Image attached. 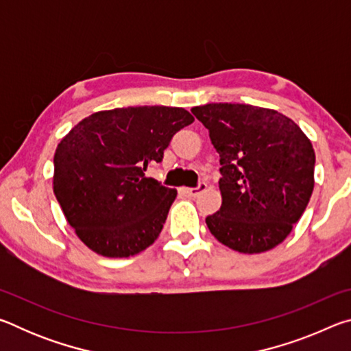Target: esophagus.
Instances as JSON below:
<instances>
[{"label": "esophagus", "mask_w": 351, "mask_h": 351, "mask_svg": "<svg viewBox=\"0 0 351 351\" xmlns=\"http://www.w3.org/2000/svg\"><path fill=\"white\" fill-rule=\"evenodd\" d=\"M207 189V184L206 182H201L198 187H184L182 190H184V193L187 195V197H198V195L201 193V192H204V190Z\"/></svg>", "instance_id": "1"}]
</instances>
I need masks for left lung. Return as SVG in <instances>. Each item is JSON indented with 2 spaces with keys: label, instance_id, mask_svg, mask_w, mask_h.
Returning a JSON list of instances; mask_svg holds the SVG:
<instances>
[{
  "label": "left lung",
  "instance_id": "1",
  "mask_svg": "<svg viewBox=\"0 0 351 351\" xmlns=\"http://www.w3.org/2000/svg\"><path fill=\"white\" fill-rule=\"evenodd\" d=\"M219 154L221 207L206 218L234 251L260 254L287 239L310 203L316 154L282 112L245 104L193 106Z\"/></svg>",
  "mask_w": 351,
  "mask_h": 351
}]
</instances>
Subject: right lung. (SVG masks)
Masks as SVG:
<instances>
[{"label": "right lung", "instance_id": "right-lung-1", "mask_svg": "<svg viewBox=\"0 0 351 351\" xmlns=\"http://www.w3.org/2000/svg\"><path fill=\"white\" fill-rule=\"evenodd\" d=\"M195 121L176 106H128L93 112L57 145L52 189L82 243L122 258L158 239L176 189L144 171L161 162L170 139Z\"/></svg>", "mask_w": 351, "mask_h": 351}]
</instances>
